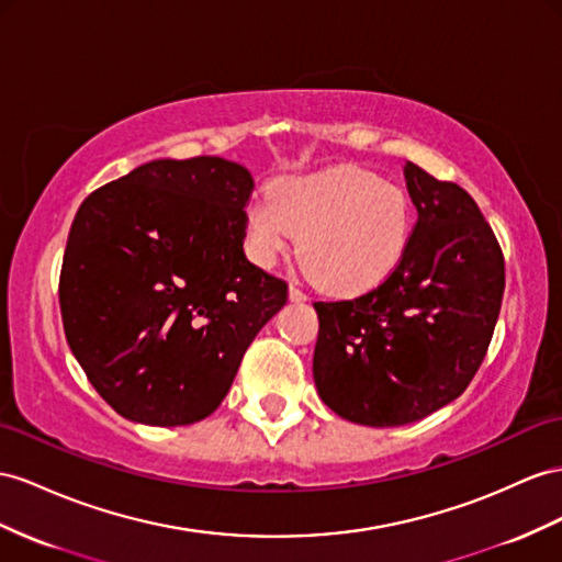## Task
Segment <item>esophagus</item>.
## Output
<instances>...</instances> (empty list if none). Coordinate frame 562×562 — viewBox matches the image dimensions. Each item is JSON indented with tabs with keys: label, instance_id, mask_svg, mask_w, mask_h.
<instances>
[{
	"label": "esophagus",
	"instance_id": "34e87169",
	"mask_svg": "<svg viewBox=\"0 0 562 562\" xmlns=\"http://www.w3.org/2000/svg\"><path fill=\"white\" fill-rule=\"evenodd\" d=\"M308 296L299 290V286H290V301H294V304H301V301H306Z\"/></svg>",
	"mask_w": 562,
	"mask_h": 562
}]
</instances>
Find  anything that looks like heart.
<instances>
[{
    "label": "heart",
    "instance_id": "1",
    "mask_svg": "<svg viewBox=\"0 0 562 562\" xmlns=\"http://www.w3.org/2000/svg\"><path fill=\"white\" fill-rule=\"evenodd\" d=\"M411 227V201L401 187L337 166L282 178L268 196H256L247 206V251L258 266H272L299 244L306 272L325 292L353 296L390 278Z\"/></svg>",
    "mask_w": 562,
    "mask_h": 562
}]
</instances>
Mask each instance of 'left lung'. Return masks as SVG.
<instances>
[{"mask_svg": "<svg viewBox=\"0 0 562 562\" xmlns=\"http://www.w3.org/2000/svg\"><path fill=\"white\" fill-rule=\"evenodd\" d=\"M418 209L408 247L382 284L315 301L313 380L344 420L398 427L451 404L480 370L498 321L506 266L474 199L404 166Z\"/></svg>", "mask_w": 562, "mask_h": 562, "instance_id": "obj_1", "label": "left lung"}]
</instances>
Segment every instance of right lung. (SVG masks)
Here are the masks:
<instances>
[{
    "label": "right lung",
    "instance_id": "obj_1",
    "mask_svg": "<svg viewBox=\"0 0 562 562\" xmlns=\"http://www.w3.org/2000/svg\"><path fill=\"white\" fill-rule=\"evenodd\" d=\"M251 190V172L221 156L158 158L80 204L59 280L64 333L123 418L204 420L286 304V282L241 249Z\"/></svg>",
    "mask_w": 562,
    "mask_h": 562
}]
</instances>
